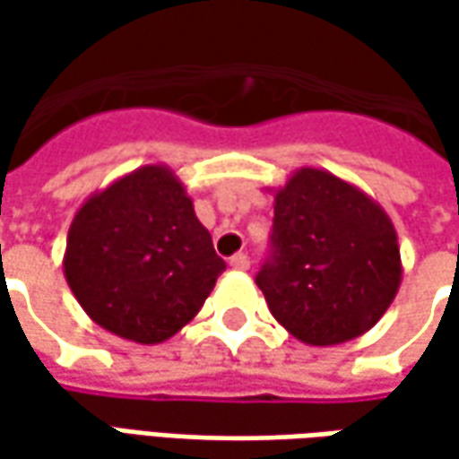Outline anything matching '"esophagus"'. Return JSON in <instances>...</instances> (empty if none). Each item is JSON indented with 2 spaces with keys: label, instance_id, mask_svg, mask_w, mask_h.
Wrapping results in <instances>:
<instances>
[{
  "label": "esophagus",
  "instance_id": "esophagus-1",
  "mask_svg": "<svg viewBox=\"0 0 459 459\" xmlns=\"http://www.w3.org/2000/svg\"><path fill=\"white\" fill-rule=\"evenodd\" d=\"M230 265H232L235 271H247V268H250V257L245 255V253H238V255L230 257Z\"/></svg>",
  "mask_w": 459,
  "mask_h": 459
}]
</instances>
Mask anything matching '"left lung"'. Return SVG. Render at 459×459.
Segmentation results:
<instances>
[{
	"label": "left lung",
	"instance_id": "1",
	"mask_svg": "<svg viewBox=\"0 0 459 459\" xmlns=\"http://www.w3.org/2000/svg\"><path fill=\"white\" fill-rule=\"evenodd\" d=\"M268 191L275 255L255 281L275 322L311 347L350 342L378 325L403 275L385 209L325 168H299Z\"/></svg>",
	"mask_w": 459,
	"mask_h": 459
}]
</instances>
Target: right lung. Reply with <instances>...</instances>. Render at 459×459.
I'll use <instances>...</instances> for the list:
<instances>
[{
  "mask_svg": "<svg viewBox=\"0 0 459 459\" xmlns=\"http://www.w3.org/2000/svg\"><path fill=\"white\" fill-rule=\"evenodd\" d=\"M224 268L186 186L163 163L94 191L74 214L63 255L68 289L89 319L137 344L181 332Z\"/></svg>",
  "mask_w": 459,
  "mask_h": 459,
  "instance_id": "add662e5",
  "label": "right lung"
}]
</instances>
